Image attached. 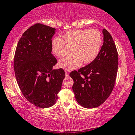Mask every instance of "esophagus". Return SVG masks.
Here are the masks:
<instances>
[{"instance_id": "esophagus-1", "label": "esophagus", "mask_w": 135, "mask_h": 135, "mask_svg": "<svg viewBox=\"0 0 135 135\" xmlns=\"http://www.w3.org/2000/svg\"><path fill=\"white\" fill-rule=\"evenodd\" d=\"M65 75L66 77L69 76V72L67 71H65Z\"/></svg>"}]
</instances>
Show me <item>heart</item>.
<instances>
[{"label":"heart","instance_id":"1","mask_svg":"<svg viewBox=\"0 0 135 135\" xmlns=\"http://www.w3.org/2000/svg\"><path fill=\"white\" fill-rule=\"evenodd\" d=\"M102 36L97 29H74L62 36L56 37L51 43L53 52L58 58H64L71 51L69 56L59 62V66L72 70L78 68L82 62L88 64L97 58L102 44Z\"/></svg>","mask_w":135,"mask_h":135}]
</instances>
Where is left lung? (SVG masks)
Segmentation results:
<instances>
[{
  "label": "left lung",
  "instance_id": "left-lung-1",
  "mask_svg": "<svg viewBox=\"0 0 135 135\" xmlns=\"http://www.w3.org/2000/svg\"><path fill=\"white\" fill-rule=\"evenodd\" d=\"M104 42L98 55L87 66L73 71V90L77 103L85 108L102 104L112 93L118 69V53L111 35L103 29Z\"/></svg>",
  "mask_w": 135,
  "mask_h": 135
}]
</instances>
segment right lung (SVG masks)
I'll list each match as a JSON object with an SVG mask.
<instances>
[{"instance_id": "1", "label": "right lung", "mask_w": 135, "mask_h": 135, "mask_svg": "<svg viewBox=\"0 0 135 135\" xmlns=\"http://www.w3.org/2000/svg\"><path fill=\"white\" fill-rule=\"evenodd\" d=\"M55 29L36 23L22 35L16 46L13 66L16 81L31 104L47 108L55 104L65 73L53 69L57 60L51 53Z\"/></svg>"}]
</instances>
